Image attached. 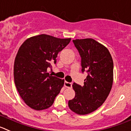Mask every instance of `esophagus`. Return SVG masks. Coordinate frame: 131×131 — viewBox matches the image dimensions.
<instances>
[{
  "mask_svg": "<svg viewBox=\"0 0 131 131\" xmlns=\"http://www.w3.org/2000/svg\"><path fill=\"white\" fill-rule=\"evenodd\" d=\"M64 86H65L66 88H70L72 87V84L70 82H64Z\"/></svg>",
  "mask_w": 131,
  "mask_h": 131,
  "instance_id": "obj_1",
  "label": "esophagus"
}]
</instances>
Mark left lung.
I'll return each instance as SVG.
<instances>
[{"instance_id":"1","label":"left lung","mask_w":131,"mask_h":131,"mask_svg":"<svg viewBox=\"0 0 131 131\" xmlns=\"http://www.w3.org/2000/svg\"><path fill=\"white\" fill-rule=\"evenodd\" d=\"M81 57L82 72L88 76L84 86L74 82L75 97L69 107L78 115L95 111L110 94L113 82V62L105 46L91 38L72 40Z\"/></svg>"}]
</instances>
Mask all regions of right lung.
<instances>
[{
    "label": "right lung",
    "mask_w": 131,
    "mask_h": 131,
    "mask_svg": "<svg viewBox=\"0 0 131 131\" xmlns=\"http://www.w3.org/2000/svg\"><path fill=\"white\" fill-rule=\"evenodd\" d=\"M70 39L41 34L28 38L20 46L14 65V83L20 97L31 109H47L60 92L64 80L50 75L47 69L56 64L58 53Z\"/></svg>",
    "instance_id": "right-lung-1"
}]
</instances>
